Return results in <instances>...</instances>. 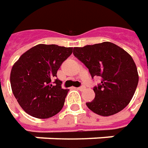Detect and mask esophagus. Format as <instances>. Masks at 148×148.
<instances>
[{
    "instance_id": "obj_1",
    "label": "esophagus",
    "mask_w": 148,
    "mask_h": 148,
    "mask_svg": "<svg viewBox=\"0 0 148 148\" xmlns=\"http://www.w3.org/2000/svg\"><path fill=\"white\" fill-rule=\"evenodd\" d=\"M78 90H84L85 89H86V86H80V87H78Z\"/></svg>"
}]
</instances>
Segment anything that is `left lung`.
<instances>
[{"label":"left lung","instance_id":"left-lung-1","mask_svg":"<svg viewBox=\"0 0 148 148\" xmlns=\"http://www.w3.org/2000/svg\"><path fill=\"white\" fill-rule=\"evenodd\" d=\"M73 54L88 68L91 77L101 78V84L93 89L95 99L86 103L89 109L101 116L123 110L131 101L138 83L133 58L110 42L76 47Z\"/></svg>","mask_w":148,"mask_h":148}]
</instances>
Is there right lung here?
<instances>
[{
  "instance_id": "1",
  "label": "right lung",
  "mask_w": 148,
  "mask_h": 148,
  "mask_svg": "<svg viewBox=\"0 0 148 148\" xmlns=\"http://www.w3.org/2000/svg\"><path fill=\"white\" fill-rule=\"evenodd\" d=\"M72 53V48L38 44L22 54L12 66L10 86L15 99L26 113L49 119L62 109L69 90L62 88L57 77L61 64Z\"/></svg>"
}]
</instances>
